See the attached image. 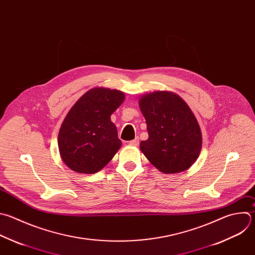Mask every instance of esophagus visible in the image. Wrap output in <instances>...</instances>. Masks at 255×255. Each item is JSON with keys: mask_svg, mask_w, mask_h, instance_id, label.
Returning a JSON list of instances; mask_svg holds the SVG:
<instances>
[{"mask_svg": "<svg viewBox=\"0 0 255 255\" xmlns=\"http://www.w3.org/2000/svg\"><path fill=\"white\" fill-rule=\"evenodd\" d=\"M129 144H130L131 146H138V145H139V138L136 137L135 139L129 141Z\"/></svg>", "mask_w": 255, "mask_h": 255, "instance_id": "obj_1", "label": "esophagus"}]
</instances>
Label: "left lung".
<instances>
[{"label":"left lung","mask_w":255,"mask_h":255,"mask_svg":"<svg viewBox=\"0 0 255 255\" xmlns=\"http://www.w3.org/2000/svg\"><path fill=\"white\" fill-rule=\"evenodd\" d=\"M139 106L149 135L140 143L147 159L167 174L188 169L200 154L202 136L187 104L174 93L160 91L141 97Z\"/></svg>","instance_id":"8db88e82"}]
</instances>
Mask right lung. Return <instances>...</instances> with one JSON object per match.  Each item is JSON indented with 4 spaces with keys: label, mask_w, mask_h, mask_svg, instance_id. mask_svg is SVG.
I'll use <instances>...</instances> for the list:
<instances>
[{
    "label": "right lung",
    "mask_w": 255,
    "mask_h": 255,
    "mask_svg": "<svg viewBox=\"0 0 255 255\" xmlns=\"http://www.w3.org/2000/svg\"><path fill=\"white\" fill-rule=\"evenodd\" d=\"M118 90L94 88L71 108L58 135L62 160L72 170L93 174L105 167L121 147L112 113L123 103Z\"/></svg>",
    "instance_id": "add662e5"
}]
</instances>
